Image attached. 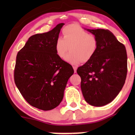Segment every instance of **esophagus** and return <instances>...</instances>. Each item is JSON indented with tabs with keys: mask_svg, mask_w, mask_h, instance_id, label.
Here are the masks:
<instances>
[{
	"mask_svg": "<svg viewBox=\"0 0 135 135\" xmlns=\"http://www.w3.org/2000/svg\"><path fill=\"white\" fill-rule=\"evenodd\" d=\"M73 69H74V73H76V70H77V66H73Z\"/></svg>",
	"mask_w": 135,
	"mask_h": 135,
	"instance_id": "obj_1",
	"label": "esophagus"
}]
</instances>
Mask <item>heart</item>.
Listing matches in <instances>:
<instances>
[{
    "mask_svg": "<svg viewBox=\"0 0 135 135\" xmlns=\"http://www.w3.org/2000/svg\"><path fill=\"white\" fill-rule=\"evenodd\" d=\"M63 38L55 40V50L57 55L72 65H78L81 61L86 62L94 56L98 47L97 38L90 35L80 26L70 25L62 29Z\"/></svg>",
    "mask_w": 135,
    "mask_h": 135,
    "instance_id": "heart-1",
    "label": "heart"
}]
</instances>
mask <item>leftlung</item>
<instances>
[{"instance_id": "obj_1", "label": "left lung", "mask_w": 135, "mask_h": 135, "mask_svg": "<svg viewBox=\"0 0 135 135\" xmlns=\"http://www.w3.org/2000/svg\"><path fill=\"white\" fill-rule=\"evenodd\" d=\"M97 38L98 47L94 56L78 67L81 89L85 101L94 107L111 103L122 90L127 73L126 47L112 32L87 29Z\"/></svg>"}]
</instances>
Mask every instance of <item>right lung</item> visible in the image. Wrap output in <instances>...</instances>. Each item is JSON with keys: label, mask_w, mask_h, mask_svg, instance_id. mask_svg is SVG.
<instances>
[{"label": "right lung", "mask_w": 135, "mask_h": 135, "mask_svg": "<svg viewBox=\"0 0 135 135\" xmlns=\"http://www.w3.org/2000/svg\"><path fill=\"white\" fill-rule=\"evenodd\" d=\"M64 25L31 36L16 57L15 84L26 101L40 110H50L59 105L74 74L73 66L55 52V40Z\"/></svg>", "instance_id": "1"}]
</instances>
